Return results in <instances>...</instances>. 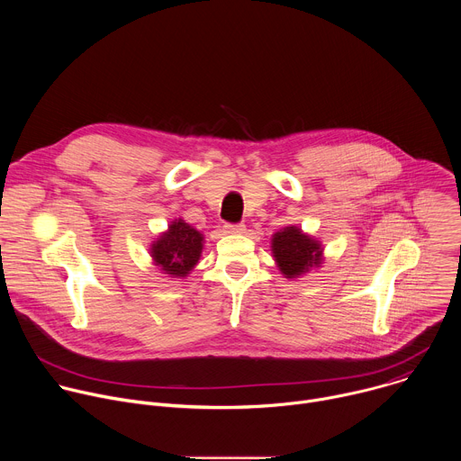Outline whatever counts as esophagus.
<instances>
[{
  "label": "esophagus",
  "mask_w": 461,
  "mask_h": 461,
  "mask_svg": "<svg viewBox=\"0 0 461 461\" xmlns=\"http://www.w3.org/2000/svg\"><path fill=\"white\" fill-rule=\"evenodd\" d=\"M226 233H244L246 231V224L239 222V224H226L224 226Z\"/></svg>",
  "instance_id": "1"
}]
</instances>
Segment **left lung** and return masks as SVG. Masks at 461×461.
I'll list each match as a JSON object with an SVG mask.
<instances>
[{"instance_id": "8db88e82", "label": "left lung", "mask_w": 461, "mask_h": 461, "mask_svg": "<svg viewBox=\"0 0 461 461\" xmlns=\"http://www.w3.org/2000/svg\"><path fill=\"white\" fill-rule=\"evenodd\" d=\"M272 251L277 267L286 277H297L321 262V246L304 235L299 228L290 226L277 231L272 239Z\"/></svg>"}]
</instances>
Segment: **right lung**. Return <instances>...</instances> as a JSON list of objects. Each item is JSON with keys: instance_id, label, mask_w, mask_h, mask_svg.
Wrapping results in <instances>:
<instances>
[{"instance_id": "add662e5", "label": "right lung", "mask_w": 461, "mask_h": 461, "mask_svg": "<svg viewBox=\"0 0 461 461\" xmlns=\"http://www.w3.org/2000/svg\"><path fill=\"white\" fill-rule=\"evenodd\" d=\"M203 251V233L185 224L182 219L175 221L169 230L151 246L155 265L173 277L187 276L199 262Z\"/></svg>"}]
</instances>
